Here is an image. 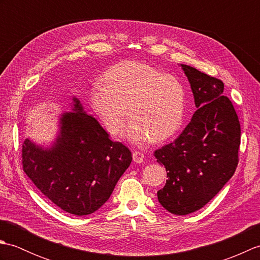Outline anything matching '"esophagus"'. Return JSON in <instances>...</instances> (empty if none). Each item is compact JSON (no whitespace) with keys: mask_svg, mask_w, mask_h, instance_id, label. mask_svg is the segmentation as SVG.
I'll use <instances>...</instances> for the list:
<instances>
[{"mask_svg":"<svg viewBox=\"0 0 260 260\" xmlns=\"http://www.w3.org/2000/svg\"><path fill=\"white\" fill-rule=\"evenodd\" d=\"M133 161L137 164H140L144 161V155H143V153L137 152V151L133 152Z\"/></svg>","mask_w":260,"mask_h":260,"instance_id":"34e87169","label":"esophagus"}]
</instances>
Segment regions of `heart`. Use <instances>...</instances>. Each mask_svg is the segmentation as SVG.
<instances>
[{
    "mask_svg": "<svg viewBox=\"0 0 260 260\" xmlns=\"http://www.w3.org/2000/svg\"><path fill=\"white\" fill-rule=\"evenodd\" d=\"M101 85L91 90L90 104L110 135L119 133L127 116L131 121L124 136L135 144L150 139L163 142L179 129L185 95L174 77L145 63L125 61L108 69Z\"/></svg>",
    "mask_w": 260,
    "mask_h": 260,
    "instance_id": "1",
    "label": "heart"
}]
</instances>
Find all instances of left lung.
<instances>
[{"mask_svg":"<svg viewBox=\"0 0 260 260\" xmlns=\"http://www.w3.org/2000/svg\"><path fill=\"white\" fill-rule=\"evenodd\" d=\"M180 67L198 110L178 139L154 156L168 175L158 202L171 213L185 215L206 206L234 175L241 132L233 103L222 96L223 82L191 66Z\"/></svg>","mask_w":260,"mask_h":260,"instance_id":"1","label":"left lung"}]
</instances>
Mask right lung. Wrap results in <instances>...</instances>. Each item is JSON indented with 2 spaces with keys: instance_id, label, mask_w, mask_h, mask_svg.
<instances>
[{
  "instance_id": "right-lung-1",
  "label": "right lung",
  "mask_w": 260,
  "mask_h": 260,
  "mask_svg": "<svg viewBox=\"0 0 260 260\" xmlns=\"http://www.w3.org/2000/svg\"><path fill=\"white\" fill-rule=\"evenodd\" d=\"M71 112L60 114L50 145L25 139L22 164L33 183L63 211L87 215L102 208L132 163V153L88 115L73 96Z\"/></svg>"
}]
</instances>
